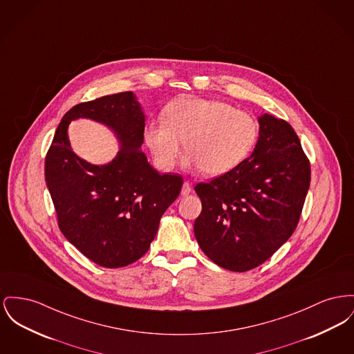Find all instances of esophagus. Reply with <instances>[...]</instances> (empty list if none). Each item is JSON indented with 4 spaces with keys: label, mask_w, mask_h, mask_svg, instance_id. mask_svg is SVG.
<instances>
[{
    "label": "esophagus",
    "mask_w": 354,
    "mask_h": 354,
    "mask_svg": "<svg viewBox=\"0 0 354 354\" xmlns=\"http://www.w3.org/2000/svg\"><path fill=\"white\" fill-rule=\"evenodd\" d=\"M191 185H189V183H188V182H185V183H183V187H182V195H183V196H186V195H188V194H189V192H191Z\"/></svg>",
    "instance_id": "esophagus-1"
}]
</instances>
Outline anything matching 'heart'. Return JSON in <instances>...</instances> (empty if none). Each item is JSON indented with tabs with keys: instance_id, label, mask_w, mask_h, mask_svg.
Masks as SVG:
<instances>
[{
	"instance_id": "heart-1",
	"label": "heart",
	"mask_w": 354,
	"mask_h": 354,
	"mask_svg": "<svg viewBox=\"0 0 354 354\" xmlns=\"http://www.w3.org/2000/svg\"><path fill=\"white\" fill-rule=\"evenodd\" d=\"M258 123L248 112L221 100L179 99L168 105L165 120L145 129V142L163 171L175 166L183 142L187 156L183 166L202 168L208 176H219L241 166L254 149Z\"/></svg>"
}]
</instances>
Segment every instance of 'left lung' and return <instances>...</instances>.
<instances>
[{
	"label": "left lung",
	"mask_w": 354,
	"mask_h": 354,
	"mask_svg": "<svg viewBox=\"0 0 354 354\" xmlns=\"http://www.w3.org/2000/svg\"><path fill=\"white\" fill-rule=\"evenodd\" d=\"M258 123L250 158L195 187L201 249L218 266L239 272L263 263L290 238L310 186V165L291 125L269 113Z\"/></svg>",
	"instance_id": "left-lung-1"
}]
</instances>
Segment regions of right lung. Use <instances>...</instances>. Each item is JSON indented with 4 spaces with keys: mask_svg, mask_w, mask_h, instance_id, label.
Wrapping results in <instances>:
<instances>
[{
    "mask_svg": "<svg viewBox=\"0 0 354 354\" xmlns=\"http://www.w3.org/2000/svg\"><path fill=\"white\" fill-rule=\"evenodd\" d=\"M89 118L109 127L121 146L106 165L77 157L68 123ZM146 116L132 92L104 96L69 109L45 158V182L64 236L99 266L116 269L142 258L160 218L180 194L183 179L160 175L140 149Z\"/></svg>",
    "mask_w": 354,
    "mask_h": 354,
    "instance_id": "add662e5",
    "label": "right lung"
}]
</instances>
